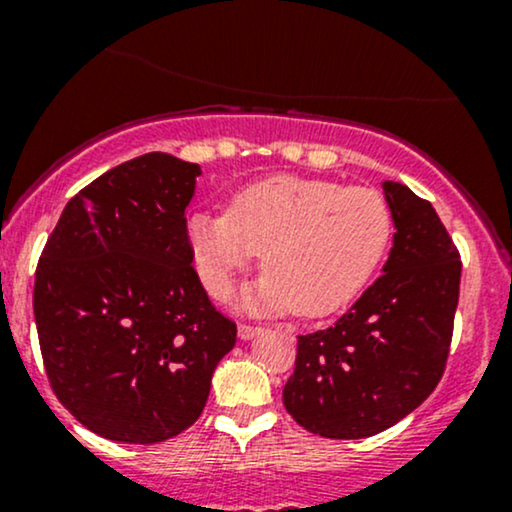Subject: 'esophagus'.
<instances>
[{"label": "esophagus", "mask_w": 512, "mask_h": 512, "mask_svg": "<svg viewBox=\"0 0 512 512\" xmlns=\"http://www.w3.org/2000/svg\"><path fill=\"white\" fill-rule=\"evenodd\" d=\"M260 332H262L260 327H255V325H245V322L243 325H238V337L243 339V342H250V339H255Z\"/></svg>", "instance_id": "34e87169"}]
</instances>
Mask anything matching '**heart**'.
<instances>
[{
	"label": "heart",
	"mask_w": 512,
	"mask_h": 512,
	"mask_svg": "<svg viewBox=\"0 0 512 512\" xmlns=\"http://www.w3.org/2000/svg\"><path fill=\"white\" fill-rule=\"evenodd\" d=\"M187 240L204 289L219 301L262 252L267 272L243 291L240 308L325 317L354 301L380 267L392 214L370 187L272 175L238 190L226 214H192Z\"/></svg>",
	"instance_id": "b5f03b06"
}]
</instances>
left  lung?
<instances>
[{
  "label": "left lung",
  "instance_id": "8db88e82",
  "mask_svg": "<svg viewBox=\"0 0 512 512\" xmlns=\"http://www.w3.org/2000/svg\"><path fill=\"white\" fill-rule=\"evenodd\" d=\"M392 250L383 276L330 330L298 337L284 407L305 431L358 440L395 426L436 390L452 337L462 264L436 209L383 182Z\"/></svg>",
  "mask_w": 512,
  "mask_h": 512
}]
</instances>
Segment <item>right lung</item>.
<instances>
[{
	"mask_svg": "<svg viewBox=\"0 0 512 512\" xmlns=\"http://www.w3.org/2000/svg\"><path fill=\"white\" fill-rule=\"evenodd\" d=\"M197 163L151 151L64 207L35 272L52 390L88 431L154 445L190 428L236 325L192 269L185 209Z\"/></svg>",
	"mask_w": 512,
	"mask_h": 512,
	"instance_id": "right-lung-1",
	"label": "right lung"
}]
</instances>
